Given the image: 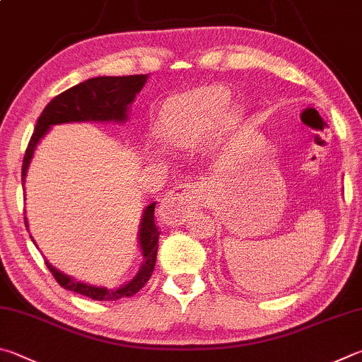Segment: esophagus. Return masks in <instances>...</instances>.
Listing matches in <instances>:
<instances>
[{
    "instance_id": "34e87169",
    "label": "esophagus",
    "mask_w": 362,
    "mask_h": 362,
    "mask_svg": "<svg viewBox=\"0 0 362 362\" xmlns=\"http://www.w3.org/2000/svg\"><path fill=\"white\" fill-rule=\"evenodd\" d=\"M202 182H189V185H180L171 189L160 202V218L165 224L176 226L181 224L187 218V214L204 202V189Z\"/></svg>"
}]
</instances>
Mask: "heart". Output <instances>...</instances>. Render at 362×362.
<instances>
[{
  "mask_svg": "<svg viewBox=\"0 0 362 362\" xmlns=\"http://www.w3.org/2000/svg\"><path fill=\"white\" fill-rule=\"evenodd\" d=\"M230 97L226 88L210 86L177 95L168 100L157 120V133L163 143L186 148L202 141L219 125L224 117L227 125L237 122L235 110L227 111Z\"/></svg>",
  "mask_w": 362,
  "mask_h": 362,
  "instance_id": "1",
  "label": "heart"
}]
</instances>
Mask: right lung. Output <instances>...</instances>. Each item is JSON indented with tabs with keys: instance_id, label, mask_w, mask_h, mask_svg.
<instances>
[{
	"instance_id": "obj_1",
	"label": "right lung",
	"mask_w": 362,
	"mask_h": 362,
	"mask_svg": "<svg viewBox=\"0 0 362 362\" xmlns=\"http://www.w3.org/2000/svg\"><path fill=\"white\" fill-rule=\"evenodd\" d=\"M148 76L133 74V76H98V78L87 79L81 84L74 86L68 90L57 95L44 107L41 116L37 117L33 135L28 143L27 152L23 157L22 165V185L27 176L28 165L33 157L36 144L46 135V132L55 124L66 122H125L129 105L135 100L136 93L146 84ZM156 204L146 206L143 213L141 224H139V248L143 252V264L139 267L136 276L124 286L116 289L90 286V284L73 280L71 276L62 274L54 269L46 261L50 274L54 275L57 283L62 288L73 291L76 294L86 296L93 300H119L122 297H130L141 289L152 275L156 267L157 250H158V227L154 219ZM25 226L28 227L27 218Z\"/></svg>"
}]
</instances>
